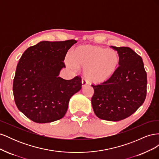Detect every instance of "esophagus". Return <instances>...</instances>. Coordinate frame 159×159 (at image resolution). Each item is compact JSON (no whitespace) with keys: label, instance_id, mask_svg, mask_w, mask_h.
<instances>
[{"label":"esophagus","instance_id":"34e87169","mask_svg":"<svg viewBox=\"0 0 159 159\" xmlns=\"http://www.w3.org/2000/svg\"><path fill=\"white\" fill-rule=\"evenodd\" d=\"M87 85H88V81H87L84 80V79L81 80V87L84 88V87H85V86H87Z\"/></svg>","mask_w":159,"mask_h":159}]
</instances>
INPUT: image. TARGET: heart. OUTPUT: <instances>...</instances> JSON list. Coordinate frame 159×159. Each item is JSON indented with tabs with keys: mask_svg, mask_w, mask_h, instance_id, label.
<instances>
[{
	"mask_svg": "<svg viewBox=\"0 0 159 159\" xmlns=\"http://www.w3.org/2000/svg\"><path fill=\"white\" fill-rule=\"evenodd\" d=\"M67 64L71 68H85L84 74L90 82L100 84L109 80L117 69L118 55L112 50L97 46H80L72 50Z\"/></svg>",
	"mask_w": 159,
	"mask_h": 159,
	"instance_id": "b5f03b06",
	"label": "heart"
}]
</instances>
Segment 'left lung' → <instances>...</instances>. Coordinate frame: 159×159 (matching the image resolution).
Segmentation results:
<instances>
[{
    "mask_svg": "<svg viewBox=\"0 0 159 159\" xmlns=\"http://www.w3.org/2000/svg\"><path fill=\"white\" fill-rule=\"evenodd\" d=\"M117 51L119 66L101 85H93L91 105L96 116L118 121L134 113L145 102L147 78L143 59L128 47L111 46Z\"/></svg>",
    "mask_w": 159,
    "mask_h": 159,
    "instance_id": "8db88e82",
    "label": "left lung"
}]
</instances>
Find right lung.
<instances>
[{
	"mask_svg": "<svg viewBox=\"0 0 159 159\" xmlns=\"http://www.w3.org/2000/svg\"><path fill=\"white\" fill-rule=\"evenodd\" d=\"M75 40L41 41L23 53L16 66L13 93L18 109L34 122L51 123L64 117L70 98L81 89V78L59 77Z\"/></svg>",
	"mask_w": 159,
	"mask_h": 159,
	"instance_id": "obj_1",
	"label": "right lung"
}]
</instances>
